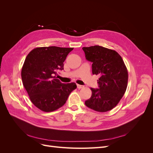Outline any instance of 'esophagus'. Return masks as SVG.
Wrapping results in <instances>:
<instances>
[{
	"mask_svg": "<svg viewBox=\"0 0 153 153\" xmlns=\"http://www.w3.org/2000/svg\"><path fill=\"white\" fill-rule=\"evenodd\" d=\"M84 85L77 84V88H78V89H82V88H84Z\"/></svg>",
	"mask_w": 153,
	"mask_h": 153,
	"instance_id": "esophagus-1",
	"label": "esophagus"
}]
</instances>
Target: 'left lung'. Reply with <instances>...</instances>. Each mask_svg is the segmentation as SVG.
<instances>
[{
  "mask_svg": "<svg viewBox=\"0 0 153 153\" xmlns=\"http://www.w3.org/2000/svg\"><path fill=\"white\" fill-rule=\"evenodd\" d=\"M82 49L86 59L92 62V74L100 75L98 88H91V97L85 104L97 112H107L118 104L126 92L127 68L121 55L115 50L98 45Z\"/></svg>",
  "mask_w": 153,
  "mask_h": 153,
  "instance_id": "obj_1",
  "label": "left lung"
}]
</instances>
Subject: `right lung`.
Here are the masks:
<instances>
[{
	"mask_svg": "<svg viewBox=\"0 0 153 153\" xmlns=\"http://www.w3.org/2000/svg\"><path fill=\"white\" fill-rule=\"evenodd\" d=\"M73 48L38 47L27 55L21 75L30 101L37 108L49 112L61 108L76 88L75 83L63 84L54 75L64 69V62Z\"/></svg>",
	"mask_w": 153,
	"mask_h": 153,
	"instance_id": "right-lung-1",
	"label": "right lung"
}]
</instances>
